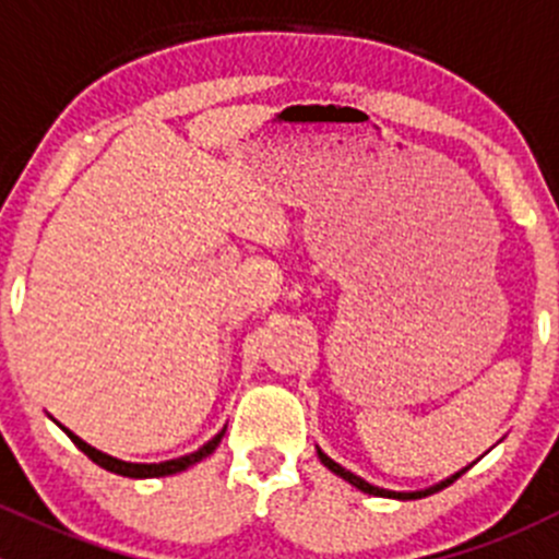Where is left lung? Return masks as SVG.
<instances>
[{"mask_svg": "<svg viewBox=\"0 0 559 559\" xmlns=\"http://www.w3.org/2000/svg\"><path fill=\"white\" fill-rule=\"evenodd\" d=\"M316 454H319L321 465H324L326 471H332V473H335L337 478H343V481H348V484H352V487H357L359 492L373 495V498H392V500H419V498H427V495H432V492H441L443 487H449V484H454L456 478H460L462 473L467 471V467H473V462H471V465L462 467V471H456V473H452V476L441 478V481L432 484V487H425V489H384V487H376V484L365 481V478H362V476H357V473L346 471V467H343L341 462L330 460V456H326L324 452H321L319 447H316Z\"/></svg>", "mask_w": 559, "mask_h": 559, "instance_id": "obj_1", "label": "left lung"}]
</instances>
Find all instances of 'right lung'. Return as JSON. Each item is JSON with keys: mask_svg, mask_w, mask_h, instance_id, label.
I'll return each instance as SVG.
<instances>
[{"mask_svg": "<svg viewBox=\"0 0 559 559\" xmlns=\"http://www.w3.org/2000/svg\"><path fill=\"white\" fill-rule=\"evenodd\" d=\"M50 419H53V416H50ZM53 421H56V419H53ZM56 425H59V421H56ZM59 427L67 432V436H70V441L75 443V447L81 449V452L86 454L88 460L97 462V465L105 467V471L118 473V476H127V478H162V476H175V473L186 471V467L197 465V462L205 460V456H211L213 452H216V447H218V443H222L224 432H227V427H224V430L218 432V436H213L211 441L205 443V447H200V449H197V452H191V454L175 456V460H165V462H127V460H118V456H110V454L99 452V449H94L92 443H86V441H83V438H78L75 432L67 430L64 425H59Z\"/></svg>", "mask_w": 559, "mask_h": 559, "instance_id": "add662e5", "label": "right lung"}]
</instances>
